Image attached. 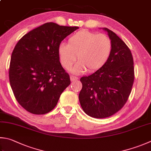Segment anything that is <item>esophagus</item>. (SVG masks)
I'll use <instances>...</instances> for the list:
<instances>
[{"instance_id":"1","label":"esophagus","mask_w":151,"mask_h":151,"mask_svg":"<svg viewBox=\"0 0 151 151\" xmlns=\"http://www.w3.org/2000/svg\"><path fill=\"white\" fill-rule=\"evenodd\" d=\"M70 79H71V81H76L77 79H78V78H77V77H75L73 76H70Z\"/></svg>"}]
</instances>
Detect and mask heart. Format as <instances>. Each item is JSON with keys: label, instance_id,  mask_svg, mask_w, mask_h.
I'll list each match as a JSON object with an SVG mask.
<instances>
[{"label": "heart", "instance_id": "1", "mask_svg": "<svg viewBox=\"0 0 151 151\" xmlns=\"http://www.w3.org/2000/svg\"><path fill=\"white\" fill-rule=\"evenodd\" d=\"M112 49V42L109 36L81 30L71 36L68 43H60L57 51L60 63L66 70L75 63L78 55L79 62L72 72L79 74L86 70L94 72L101 69L109 60Z\"/></svg>", "mask_w": 151, "mask_h": 151}]
</instances>
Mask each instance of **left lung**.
Instances as JSON below:
<instances>
[{"instance_id":"1","label":"left lung","mask_w":151,"mask_h":151,"mask_svg":"<svg viewBox=\"0 0 151 151\" xmlns=\"http://www.w3.org/2000/svg\"><path fill=\"white\" fill-rule=\"evenodd\" d=\"M107 31L113 45L109 60L101 69L82 77L79 100L82 109L91 117L104 118L122 109L134 81L133 59L126 44L112 31Z\"/></svg>"}]
</instances>
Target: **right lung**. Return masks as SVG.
Segmentation results:
<instances>
[{"instance_id":"add662e5","label":"right lung","mask_w":151,"mask_h":151,"mask_svg":"<svg viewBox=\"0 0 151 151\" xmlns=\"http://www.w3.org/2000/svg\"><path fill=\"white\" fill-rule=\"evenodd\" d=\"M78 28L46 23L17 42L11 56L10 83L17 101L29 112H50L70 85V76L60 62L57 49Z\"/></svg>"}]
</instances>
